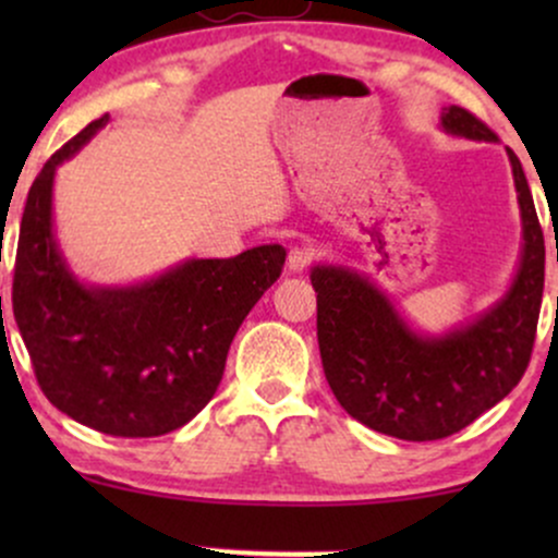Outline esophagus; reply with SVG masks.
Segmentation results:
<instances>
[{"label":"esophagus","instance_id":"34e87169","mask_svg":"<svg viewBox=\"0 0 558 558\" xmlns=\"http://www.w3.org/2000/svg\"><path fill=\"white\" fill-rule=\"evenodd\" d=\"M310 262H312V252H310V248L293 246L291 252H288V270H291V272L306 270V265H310Z\"/></svg>","mask_w":558,"mask_h":558}]
</instances>
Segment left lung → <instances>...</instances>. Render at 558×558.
<instances>
[{
	"label": "left lung",
	"instance_id": "left-lung-1",
	"mask_svg": "<svg viewBox=\"0 0 558 558\" xmlns=\"http://www.w3.org/2000/svg\"><path fill=\"white\" fill-rule=\"evenodd\" d=\"M448 136L496 141L464 107H446ZM522 217V254L509 291L472 323L427 336L399 315L367 275L341 265L312 267L317 341L338 403L383 435L438 440L496 407L522 380L541 315L546 243L522 162L506 149Z\"/></svg>",
	"mask_w": 558,
	"mask_h": 558
}]
</instances>
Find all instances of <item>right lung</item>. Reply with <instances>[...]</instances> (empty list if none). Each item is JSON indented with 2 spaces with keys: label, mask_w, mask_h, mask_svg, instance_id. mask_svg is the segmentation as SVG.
Segmentation results:
<instances>
[{
  "label": "right lung",
  "mask_w": 558,
  "mask_h": 558,
  "mask_svg": "<svg viewBox=\"0 0 558 558\" xmlns=\"http://www.w3.org/2000/svg\"><path fill=\"white\" fill-rule=\"evenodd\" d=\"M107 120L70 138L31 185L12 312L38 386L60 412L114 438H155L213 399L233 336L280 278L286 248L267 243L230 259H185L133 286L75 278L54 235V172Z\"/></svg>",
  "instance_id": "1"
}]
</instances>
